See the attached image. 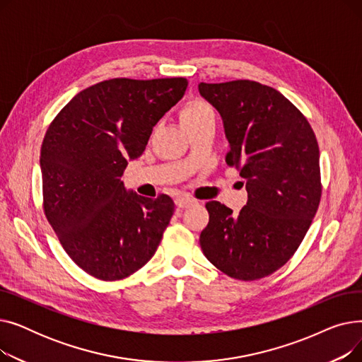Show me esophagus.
I'll return each mask as SVG.
<instances>
[{"label":"esophagus","instance_id":"esophagus-1","mask_svg":"<svg viewBox=\"0 0 362 362\" xmlns=\"http://www.w3.org/2000/svg\"><path fill=\"white\" fill-rule=\"evenodd\" d=\"M195 204H198L197 199H194V198H191V197L179 195V197L176 198V205H177L179 208H189V206H192V205H195Z\"/></svg>","mask_w":362,"mask_h":362}]
</instances>
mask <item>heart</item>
<instances>
[{
	"label": "heart",
	"mask_w": 362,
	"mask_h": 362,
	"mask_svg": "<svg viewBox=\"0 0 362 362\" xmlns=\"http://www.w3.org/2000/svg\"><path fill=\"white\" fill-rule=\"evenodd\" d=\"M206 120L216 122V112L210 104L202 100H191L180 110V122L183 127L194 126Z\"/></svg>",
	"instance_id": "b5f03b06"
}]
</instances>
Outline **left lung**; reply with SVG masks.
<instances>
[{
  "label": "left lung",
  "mask_w": 362,
  "mask_h": 362,
  "mask_svg": "<svg viewBox=\"0 0 362 362\" xmlns=\"http://www.w3.org/2000/svg\"><path fill=\"white\" fill-rule=\"evenodd\" d=\"M221 114L230 151L226 163L246 180L248 202L233 214L218 201L199 243L214 267L258 280L286 264L305 238L321 199L320 151L307 117L272 86L254 81L199 83Z\"/></svg>",
  "instance_id": "1"
}]
</instances>
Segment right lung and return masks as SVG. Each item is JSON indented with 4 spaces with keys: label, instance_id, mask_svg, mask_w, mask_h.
I'll use <instances>...</instances> for the list:
<instances>
[{
    "label": "right lung",
    "instance_id": "obj_1",
    "mask_svg": "<svg viewBox=\"0 0 362 362\" xmlns=\"http://www.w3.org/2000/svg\"><path fill=\"white\" fill-rule=\"evenodd\" d=\"M186 86L185 78L104 81L73 97L47 129L44 213L67 255L95 279H124L158 248L173 199L126 192L120 177Z\"/></svg>",
    "mask_w": 362,
    "mask_h": 362
}]
</instances>
